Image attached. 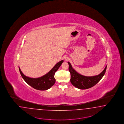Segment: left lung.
I'll return each mask as SVG.
<instances>
[{
	"mask_svg": "<svg viewBox=\"0 0 124 124\" xmlns=\"http://www.w3.org/2000/svg\"><path fill=\"white\" fill-rule=\"evenodd\" d=\"M68 63L69 65V71L71 74V83L75 87L80 89H88L95 85L104 76L107 66L106 65L104 70L98 75L86 77L78 73L72 68L70 63L69 62Z\"/></svg>",
	"mask_w": 124,
	"mask_h": 124,
	"instance_id": "obj_1",
	"label": "left lung"
}]
</instances>
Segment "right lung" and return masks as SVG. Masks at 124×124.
Instances as JSON below:
<instances>
[{"label": "right lung", "mask_w": 124, "mask_h": 124, "mask_svg": "<svg viewBox=\"0 0 124 124\" xmlns=\"http://www.w3.org/2000/svg\"><path fill=\"white\" fill-rule=\"evenodd\" d=\"M63 62V60L60 61L46 74L44 75L41 77L36 78L26 77L21 72L19 67V68L22 78L28 85L37 90H46L49 89L55 84V80L54 78V75L55 72L58 70Z\"/></svg>", "instance_id": "right-lung-1"}]
</instances>
